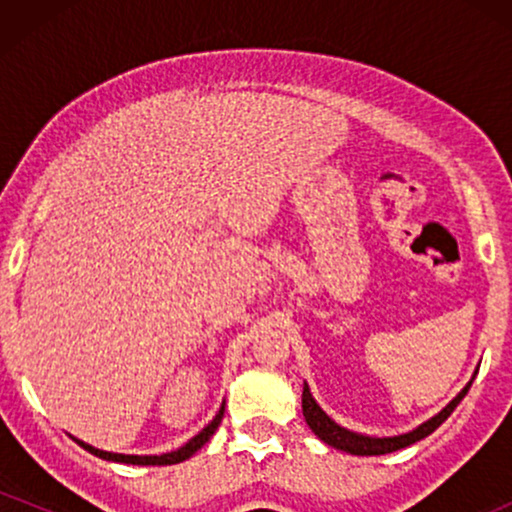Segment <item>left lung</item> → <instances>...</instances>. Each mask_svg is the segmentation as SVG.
<instances>
[{"label":"left lung","mask_w":512,"mask_h":512,"mask_svg":"<svg viewBox=\"0 0 512 512\" xmlns=\"http://www.w3.org/2000/svg\"><path fill=\"white\" fill-rule=\"evenodd\" d=\"M469 383L464 390L457 395L452 402L440 411L438 416H433V419H428L426 424H421L416 431H409L404 433V436H395V438H368V436H361V433H354V431H346V428L337 426L330 416L325 414L320 407H317V402L310 395L308 385H303V416H305V424L313 428V433L320 440H325L327 445H332V448L337 450H344V452H351V455H385V452H395L399 448H407V445L416 443V440L431 436L436 428L443 424L445 419L455 411L457 404L462 402V397L467 395Z\"/></svg>","instance_id":"1"}]
</instances>
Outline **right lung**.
Returning a JSON list of instances; mask_svg holds the SVG:
<instances>
[{
  "instance_id": "add662e5",
  "label": "right lung",
  "mask_w": 512,
  "mask_h": 512,
  "mask_svg": "<svg viewBox=\"0 0 512 512\" xmlns=\"http://www.w3.org/2000/svg\"><path fill=\"white\" fill-rule=\"evenodd\" d=\"M221 416H223V409L219 411V414L214 416V421H211V424H209L207 428H204L202 433H197V436L190 440V443L182 445V448L173 450V452H166V455H144V457H139V455H117V452H105V450L91 448V445L81 443V440H76V438H74V440L81 445V448L91 452V455L103 457V460L127 462V464H178V462H182V460H187V457L195 455V452H197L199 448H202V445L207 443V440H209L211 436H214V431H216V428H219V424H221Z\"/></svg>"
}]
</instances>
